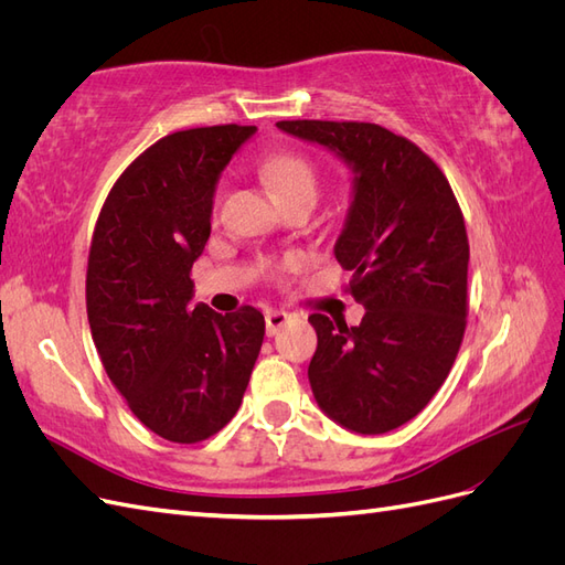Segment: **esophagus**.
Masks as SVG:
<instances>
[{
  "instance_id": "34e87169",
  "label": "esophagus",
  "mask_w": 565,
  "mask_h": 565,
  "mask_svg": "<svg viewBox=\"0 0 565 565\" xmlns=\"http://www.w3.org/2000/svg\"><path fill=\"white\" fill-rule=\"evenodd\" d=\"M264 320H266V334L273 337V334L280 332L282 324L289 322V313H285V311H266Z\"/></svg>"
}]
</instances>
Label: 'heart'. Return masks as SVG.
Instances as JSON below:
<instances>
[{"mask_svg":"<svg viewBox=\"0 0 565 565\" xmlns=\"http://www.w3.org/2000/svg\"><path fill=\"white\" fill-rule=\"evenodd\" d=\"M262 172L276 188L282 202H295L301 198L318 200L320 195V172L316 162L303 156L299 150H278L270 152L268 158L262 162ZM218 202V193L214 198Z\"/></svg>","mask_w":565,"mask_h":565,"instance_id":"b5f03b06","label":"heart"}]
</instances>
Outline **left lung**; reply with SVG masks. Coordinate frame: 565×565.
Returning a JSON list of instances; mask_svg holds the SVG:
<instances>
[{
  "instance_id": "obj_1",
  "label": "left lung",
  "mask_w": 565,
  "mask_h": 565,
  "mask_svg": "<svg viewBox=\"0 0 565 565\" xmlns=\"http://www.w3.org/2000/svg\"><path fill=\"white\" fill-rule=\"evenodd\" d=\"M299 139L355 169L353 204L334 247L363 322L309 316L318 349L309 380L318 405L358 434L417 417L446 382L467 330L469 237L440 167L405 136L372 122L282 119Z\"/></svg>"
}]
</instances>
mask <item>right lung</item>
<instances>
[{"label": "right lung", "mask_w": 565, "mask_h": 565, "mask_svg": "<svg viewBox=\"0 0 565 565\" xmlns=\"http://www.w3.org/2000/svg\"><path fill=\"white\" fill-rule=\"evenodd\" d=\"M256 127L164 136L100 207L87 264V316L100 363L134 417L172 443L218 434L243 403L264 316L191 306L193 262L210 237L214 185Z\"/></svg>", "instance_id": "add662e5"}]
</instances>
